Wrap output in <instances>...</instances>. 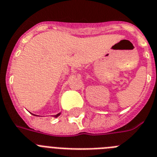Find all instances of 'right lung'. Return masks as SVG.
Listing matches in <instances>:
<instances>
[{
	"label": "right lung",
	"mask_w": 157,
	"mask_h": 157,
	"mask_svg": "<svg viewBox=\"0 0 157 157\" xmlns=\"http://www.w3.org/2000/svg\"><path fill=\"white\" fill-rule=\"evenodd\" d=\"M60 114H61V112L58 113V114H55V115H53V117H54V118H58V117L59 116ZM33 115H35V114H33Z\"/></svg>",
	"instance_id": "1"
}]
</instances>
